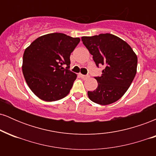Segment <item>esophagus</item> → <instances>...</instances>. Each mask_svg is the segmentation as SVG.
I'll return each mask as SVG.
<instances>
[{"instance_id": "1", "label": "esophagus", "mask_w": 156, "mask_h": 156, "mask_svg": "<svg viewBox=\"0 0 156 156\" xmlns=\"http://www.w3.org/2000/svg\"><path fill=\"white\" fill-rule=\"evenodd\" d=\"M80 78H83V79H87V78H89V76H84V75H81V74L80 75Z\"/></svg>"}]
</instances>
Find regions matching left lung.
<instances>
[{"label": "left lung", "instance_id": "obj_1", "mask_svg": "<svg viewBox=\"0 0 156 156\" xmlns=\"http://www.w3.org/2000/svg\"><path fill=\"white\" fill-rule=\"evenodd\" d=\"M83 44L93 55L97 67L104 69L94 77L98 86L88 92L89 98L100 105H108L120 99L136 74L137 56L131 47L112 34L83 37Z\"/></svg>", "mask_w": 156, "mask_h": 156}]
</instances>
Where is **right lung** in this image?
<instances>
[{"mask_svg": "<svg viewBox=\"0 0 156 156\" xmlns=\"http://www.w3.org/2000/svg\"><path fill=\"white\" fill-rule=\"evenodd\" d=\"M79 42V38L52 33L39 37L25 50L23 76L31 90L41 100L58 101L69 94L77 78L69 69V57Z\"/></svg>", "mask_w": 156, "mask_h": 156, "instance_id": "1", "label": "right lung"}]
</instances>
